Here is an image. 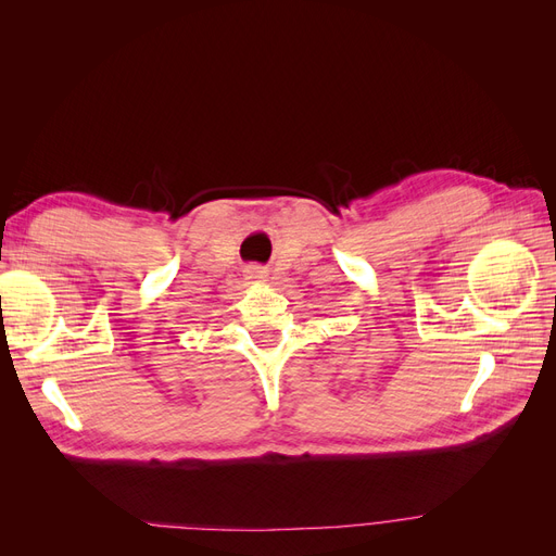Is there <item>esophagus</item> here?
<instances>
[{
  "mask_svg": "<svg viewBox=\"0 0 556 556\" xmlns=\"http://www.w3.org/2000/svg\"><path fill=\"white\" fill-rule=\"evenodd\" d=\"M248 278L257 280V282H264V280H266V271H264L262 266H250V268H248Z\"/></svg>",
  "mask_w": 556,
  "mask_h": 556,
  "instance_id": "esophagus-1",
  "label": "esophagus"
}]
</instances>
